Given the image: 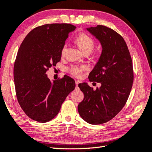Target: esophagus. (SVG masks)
<instances>
[{
    "instance_id": "esophagus-1",
    "label": "esophagus",
    "mask_w": 152,
    "mask_h": 152,
    "mask_svg": "<svg viewBox=\"0 0 152 152\" xmlns=\"http://www.w3.org/2000/svg\"><path fill=\"white\" fill-rule=\"evenodd\" d=\"M80 82V81H79V80H76V86L77 88H78V84Z\"/></svg>"
}]
</instances>
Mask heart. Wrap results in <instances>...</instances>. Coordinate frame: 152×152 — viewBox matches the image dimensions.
<instances>
[{
    "label": "heart",
    "instance_id": "1",
    "mask_svg": "<svg viewBox=\"0 0 152 152\" xmlns=\"http://www.w3.org/2000/svg\"><path fill=\"white\" fill-rule=\"evenodd\" d=\"M76 42L80 47V49L83 53L90 52L91 53L94 48V41L91 37L86 34H80L76 38ZM67 45L64 44L61 50V55H64L66 50ZM86 69L84 66H78L76 65H72L68 68V72L73 76L76 77H79L82 75V71Z\"/></svg>",
    "mask_w": 152,
    "mask_h": 152
}]
</instances>
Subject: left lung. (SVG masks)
<instances>
[{"label": "left lung", "mask_w": 152, "mask_h": 152, "mask_svg": "<svg viewBox=\"0 0 152 152\" xmlns=\"http://www.w3.org/2000/svg\"><path fill=\"white\" fill-rule=\"evenodd\" d=\"M86 29L102 47L88 77L90 82L100 83L101 87L94 90L87 83L79 84L84 97L78 110L86 122L100 124L111 120L126 104L134 80L132 62L125 41L113 29L101 25Z\"/></svg>", "instance_id": "left-lung-1"}]
</instances>
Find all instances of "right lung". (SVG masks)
<instances>
[{"instance_id":"add662e5","label":"right lung","mask_w":152,"mask_h":152,"mask_svg":"<svg viewBox=\"0 0 152 152\" xmlns=\"http://www.w3.org/2000/svg\"><path fill=\"white\" fill-rule=\"evenodd\" d=\"M76 27L51 23L37 27L26 35L19 48L14 66L18 102L27 116L39 123L54 118L75 81L64 75L50 81L46 72L61 61V50Z\"/></svg>"}]
</instances>
